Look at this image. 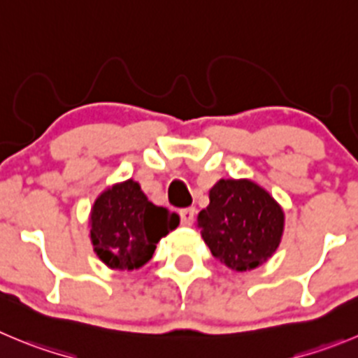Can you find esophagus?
I'll return each mask as SVG.
<instances>
[{
  "mask_svg": "<svg viewBox=\"0 0 358 358\" xmlns=\"http://www.w3.org/2000/svg\"><path fill=\"white\" fill-rule=\"evenodd\" d=\"M180 217H182V224L183 226H192V224H194L196 208H183V210H180Z\"/></svg>",
  "mask_w": 358,
  "mask_h": 358,
  "instance_id": "obj_1",
  "label": "esophagus"
}]
</instances>
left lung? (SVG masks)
<instances>
[{"mask_svg": "<svg viewBox=\"0 0 358 358\" xmlns=\"http://www.w3.org/2000/svg\"><path fill=\"white\" fill-rule=\"evenodd\" d=\"M208 198L198 228L213 258L236 272L268 262L285 231L282 206L268 190L247 178H220Z\"/></svg>", "mask_w": 358, "mask_h": 358, "instance_id": "1", "label": "left lung"}]
</instances>
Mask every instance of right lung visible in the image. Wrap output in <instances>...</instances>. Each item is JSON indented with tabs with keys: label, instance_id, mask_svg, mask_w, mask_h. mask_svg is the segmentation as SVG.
Segmentation results:
<instances>
[{
	"label": "right lung",
	"instance_id": "obj_1",
	"mask_svg": "<svg viewBox=\"0 0 358 358\" xmlns=\"http://www.w3.org/2000/svg\"><path fill=\"white\" fill-rule=\"evenodd\" d=\"M178 213L157 206L136 180L102 190L90 212V238L103 265L113 270L141 268L162 236L178 228Z\"/></svg>",
	"mask_w": 358,
	"mask_h": 358
}]
</instances>
